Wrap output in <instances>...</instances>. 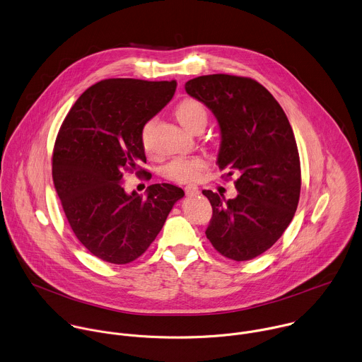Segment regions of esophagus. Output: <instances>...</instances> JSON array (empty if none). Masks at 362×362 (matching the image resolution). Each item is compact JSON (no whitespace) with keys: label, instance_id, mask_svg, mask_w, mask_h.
<instances>
[{"label":"esophagus","instance_id":"1","mask_svg":"<svg viewBox=\"0 0 362 362\" xmlns=\"http://www.w3.org/2000/svg\"><path fill=\"white\" fill-rule=\"evenodd\" d=\"M185 193H186V196L192 197V196H197L200 193V190H199V187L196 185H187L185 187Z\"/></svg>","mask_w":362,"mask_h":362}]
</instances>
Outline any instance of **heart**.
<instances>
[{
  "instance_id": "1",
  "label": "heart",
  "mask_w": 362,
  "mask_h": 362,
  "mask_svg": "<svg viewBox=\"0 0 362 362\" xmlns=\"http://www.w3.org/2000/svg\"><path fill=\"white\" fill-rule=\"evenodd\" d=\"M176 118L179 122L189 131H194L199 125L207 122V111L206 107L194 100L186 98L180 101L176 107ZM153 129V121H146L141 128V142L142 146L148 151L151 145V134ZM207 162L200 156H187V158H176L169 162L165 168V176L170 180L187 183L193 182L199 177V175L206 169Z\"/></svg>"
}]
</instances>
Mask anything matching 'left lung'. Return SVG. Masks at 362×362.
<instances>
[{
  "mask_svg": "<svg viewBox=\"0 0 362 362\" xmlns=\"http://www.w3.org/2000/svg\"><path fill=\"white\" fill-rule=\"evenodd\" d=\"M185 88L217 118L218 168L240 175L234 199L203 190L213 207L206 235L226 258L252 259L282 237L298 209L302 179L293 129L274 95L250 77L200 76Z\"/></svg>",
  "mask_w": 362,
  "mask_h": 362,
  "instance_id": "1",
  "label": "left lung"
}]
</instances>
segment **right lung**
<instances>
[{"label":"right lung","mask_w":362,"mask_h":362,"mask_svg":"<svg viewBox=\"0 0 362 362\" xmlns=\"http://www.w3.org/2000/svg\"><path fill=\"white\" fill-rule=\"evenodd\" d=\"M176 81L107 78L88 87L66 115L53 149L52 176L77 240L97 258L124 265L141 257L185 192L151 185L146 199L122 186L124 170L146 163L142 125L173 97Z\"/></svg>","instance_id":"obj_1"}]
</instances>
